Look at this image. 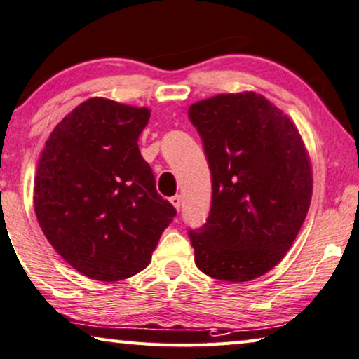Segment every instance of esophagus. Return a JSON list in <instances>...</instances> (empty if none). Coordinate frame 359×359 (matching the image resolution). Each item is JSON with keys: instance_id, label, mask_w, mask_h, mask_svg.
I'll return each mask as SVG.
<instances>
[{"instance_id": "esophagus-1", "label": "esophagus", "mask_w": 359, "mask_h": 359, "mask_svg": "<svg viewBox=\"0 0 359 359\" xmlns=\"http://www.w3.org/2000/svg\"><path fill=\"white\" fill-rule=\"evenodd\" d=\"M170 203H172L175 210L179 211V210H180V205H182V196H180V195H174V196H170Z\"/></svg>"}]
</instances>
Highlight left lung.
I'll list each match as a JSON object with an SVG mask.
<instances>
[{"instance_id": "1", "label": "left lung", "mask_w": 359, "mask_h": 359, "mask_svg": "<svg viewBox=\"0 0 359 359\" xmlns=\"http://www.w3.org/2000/svg\"><path fill=\"white\" fill-rule=\"evenodd\" d=\"M189 119L212 182L206 222L189 231L195 263L219 280L256 279L290 250L309 210L313 175L302 137L251 92L191 104Z\"/></svg>"}]
</instances>
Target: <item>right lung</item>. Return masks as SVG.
I'll use <instances>...</instances> for the list:
<instances>
[{
    "label": "right lung",
    "mask_w": 359,
    "mask_h": 359,
    "mask_svg": "<svg viewBox=\"0 0 359 359\" xmlns=\"http://www.w3.org/2000/svg\"><path fill=\"white\" fill-rule=\"evenodd\" d=\"M148 119L147 108L90 98L55 127L36 165L34 205L43 233L95 280L145 269L177 214L138 149Z\"/></svg>",
    "instance_id": "obj_1"
}]
</instances>
